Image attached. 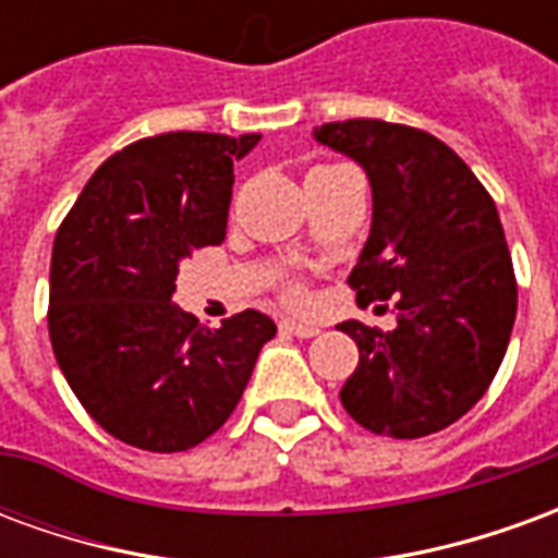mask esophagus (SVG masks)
I'll use <instances>...</instances> for the list:
<instances>
[{
	"instance_id": "esophagus-1",
	"label": "esophagus",
	"mask_w": 558,
	"mask_h": 558,
	"mask_svg": "<svg viewBox=\"0 0 558 558\" xmlns=\"http://www.w3.org/2000/svg\"><path fill=\"white\" fill-rule=\"evenodd\" d=\"M280 328H283V331H290V335H295V338H314V335L323 331L316 323H302V319H283Z\"/></svg>"
}]
</instances>
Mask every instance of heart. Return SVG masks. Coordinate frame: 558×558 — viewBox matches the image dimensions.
I'll list each match as a JSON object with an SVG mask.
<instances>
[{"mask_svg": "<svg viewBox=\"0 0 558 558\" xmlns=\"http://www.w3.org/2000/svg\"><path fill=\"white\" fill-rule=\"evenodd\" d=\"M287 295H290V299H299V290H295V287H290V290H287Z\"/></svg>", "mask_w": 558, "mask_h": 558, "instance_id": "heart-1", "label": "heart"}]
</instances>
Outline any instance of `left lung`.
Masks as SVG:
<instances>
[{"mask_svg":"<svg viewBox=\"0 0 558 558\" xmlns=\"http://www.w3.org/2000/svg\"><path fill=\"white\" fill-rule=\"evenodd\" d=\"M314 137L359 160L374 223L350 283L355 302L398 299V328L340 323L359 367L340 403L362 427L395 439L445 430L490 388L511 340L517 280L487 187L427 131L347 119Z\"/></svg>","mask_w":558,"mask_h":558,"instance_id":"obj_1","label":"left lung"}]
</instances>
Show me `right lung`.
I'll return each instance as SVG.
<instances>
[{"mask_svg": "<svg viewBox=\"0 0 558 558\" xmlns=\"http://www.w3.org/2000/svg\"><path fill=\"white\" fill-rule=\"evenodd\" d=\"M259 134L170 131L116 151L56 232L47 328L83 410L143 451H187L230 418L278 326L203 328L172 304L179 263L227 235L232 163Z\"/></svg>", "mask_w": 558, "mask_h": 558, "instance_id": "obj_1", "label": "right lung"}]
</instances>
